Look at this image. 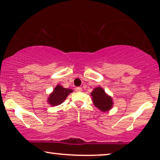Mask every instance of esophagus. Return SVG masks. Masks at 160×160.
<instances>
[{
    "instance_id": "obj_1",
    "label": "esophagus",
    "mask_w": 160,
    "mask_h": 160,
    "mask_svg": "<svg viewBox=\"0 0 160 160\" xmlns=\"http://www.w3.org/2000/svg\"><path fill=\"white\" fill-rule=\"evenodd\" d=\"M76 91L77 92H81L82 91V88L81 87H77L76 88Z\"/></svg>"
}]
</instances>
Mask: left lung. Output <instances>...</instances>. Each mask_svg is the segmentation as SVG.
I'll use <instances>...</instances> for the list:
<instances>
[{"instance_id":"1","label":"left lung","mask_w":160,"mask_h":160,"mask_svg":"<svg viewBox=\"0 0 160 160\" xmlns=\"http://www.w3.org/2000/svg\"><path fill=\"white\" fill-rule=\"evenodd\" d=\"M91 96L93 104L101 111L108 112L113 108V102L112 97L108 95L101 86H98L93 89L91 92Z\"/></svg>"}]
</instances>
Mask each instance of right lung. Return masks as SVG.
Wrapping results in <instances>:
<instances>
[{"instance_id":"obj_1","label":"right lung","mask_w":160,"mask_h":160,"mask_svg":"<svg viewBox=\"0 0 160 160\" xmlns=\"http://www.w3.org/2000/svg\"><path fill=\"white\" fill-rule=\"evenodd\" d=\"M72 92L73 89H66L60 84H58L47 98V103L50 104L51 106L59 105L65 100L68 95Z\"/></svg>"}]
</instances>
